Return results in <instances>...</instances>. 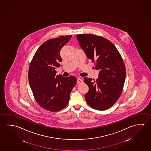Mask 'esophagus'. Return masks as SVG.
<instances>
[{
  "instance_id": "esophagus-1",
  "label": "esophagus",
  "mask_w": 151,
  "mask_h": 151,
  "mask_svg": "<svg viewBox=\"0 0 151 151\" xmlns=\"http://www.w3.org/2000/svg\"><path fill=\"white\" fill-rule=\"evenodd\" d=\"M83 82V79H81V78H78V79H77V84H81Z\"/></svg>"
}]
</instances>
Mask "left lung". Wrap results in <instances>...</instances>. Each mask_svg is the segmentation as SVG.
I'll list each match as a JSON object with an SVG mask.
<instances>
[{"instance_id": "obj_1", "label": "left lung", "mask_w": 151, "mask_h": 151, "mask_svg": "<svg viewBox=\"0 0 151 151\" xmlns=\"http://www.w3.org/2000/svg\"><path fill=\"white\" fill-rule=\"evenodd\" d=\"M88 59L99 70V78L94 82L85 77L89 87L85 95L87 104L93 109L104 111L111 108L121 95L126 76L123 60L112 42L100 36L82 34L76 36Z\"/></svg>"}]
</instances>
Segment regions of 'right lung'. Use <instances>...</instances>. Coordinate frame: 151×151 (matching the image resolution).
<instances>
[{"label": "right lung", "instance_id": "right-lung-1", "mask_svg": "<svg viewBox=\"0 0 151 151\" xmlns=\"http://www.w3.org/2000/svg\"><path fill=\"white\" fill-rule=\"evenodd\" d=\"M72 35L48 40L40 46L30 63L28 80L36 101L50 111H58L67 106L77 78L56 75L62 62L60 51Z\"/></svg>", "mask_w": 151, "mask_h": 151}]
</instances>
